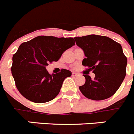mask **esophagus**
<instances>
[{
  "label": "esophagus",
  "instance_id": "34e87169",
  "mask_svg": "<svg viewBox=\"0 0 134 134\" xmlns=\"http://www.w3.org/2000/svg\"><path fill=\"white\" fill-rule=\"evenodd\" d=\"M79 75V73H76V72H73V73H72V75L73 76H77V75Z\"/></svg>",
  "mask_w": 134,
  "mask_h": 134
}]
</instances>
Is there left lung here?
I'll use <instances>...</instances> for the list:
<instances>
[{"instance_id":"left-lung-1","label":"left lung","mask_w":134,"mask_h":134,"mask_svg":"<svg viewBox=\"0 0 134 134\" xmlns=\"http://www.w3.org/2000/svg\"><path fill=\"white\" fill-rule=\"evenodd\" d=\"M76 44L84 51L82 64L95 74L93 79L84 73L85 83L79 89L85 97L102 100L114 95L126 75L127 57L120 43L110 37L88 35L74 37Z\"/></svg>"}]
</instances>
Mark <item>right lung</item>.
I'll return each instance as SVG.
<instances>
[{
	"instance_id": "right-lung-1",
	"label": "right lung",
	"mask_w": 134,
	"mask_h": 134,
	"mask_svg": "<svg viewBox=\"0 0 134 134\" xmlns=\"http://www.w3.org/2000/svg\"><path fill=\"white\" fill-rule=\"evenodd\" d=\"M75 45L73 37L40 36L24 42L13 55L11 71L15 85L26 99L44 103L55 98L65 79L71 76L69 70L49 74L46 66L57 61L63 52Z\"/></svg>"
}]
</instances>
